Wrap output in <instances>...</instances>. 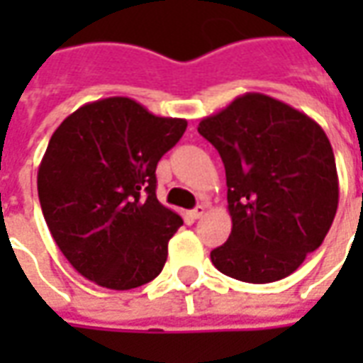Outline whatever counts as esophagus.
<instances>
[{
  "mask_svg": "<svg viewBox=\"0 0 363 363\" xmlns=\"http://www.w3.org/2000/svg\"><path fill=\"white\" fill-rule=\"evenodd\" d=\"M204 213H206V206L200 204V206H196V208H194L192 212H190V216H192L194 220H200V218H202Z\"/></svg>",
  "mask_w": 363,
  "mask_h": 363,
  "instance_id": "obj_1",
  "label": "esophagus"
}]
</instances>
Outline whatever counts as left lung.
<instances>
[{
    "label": "left lung",
    "instance_id": "8db88e82",
    "mask_svg": "<svg viewBox=\"0 0 363 363\" xmlns=\"http://www.w3.org/2000/svg\"><path fill=\"white\" fill-rule=\"evenodd\" d=\"M198 132L223 161L233 221L228 243L210 252L213 267L249 284L296 272L338 208L335 153L323 128L278 99L245 93Z\"/></svg>",
    "mask_w": 363,
    "mask_h": 363
}]
</instances>
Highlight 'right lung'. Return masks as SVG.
Instances as JSON below:
<instances>
[{
	"instance_id": "add662e5",
	"label": "right lung",
	"mask_w": 363,
	"mask_h": 363,
	"mask_svg": "<svg viewBox=\"0 0 363 363\" xmlns=\"http://www.w3.org/2000/svg\"><path fill=\"white\" fill-rule=\"evenodd\" d=\"M184 130L186 120L108 96L79 106L52 134L38 200L60 251L87 280L132 289L163 270L182 220L155 196V169Z\"/></svg>"
}]
</instances>
